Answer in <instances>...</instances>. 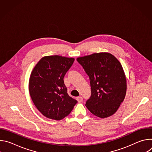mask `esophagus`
Returning a JSON list of instances; mask_svg holds the SVG:
<instances>
[{
  "label": "esophagus",
  "mask_w": 152,
  "mask_h": 152,
  "mask_svg": "<svg viewBox=\"0 0 152 152\" xmlns=\"http://www.w3.org/2000/svg\"><path fill=\"white\" fill-rule=\"evenodd\" d=\"M76 100H77V102H78L79 103H80V102H82L83 98H82L81 96H79V97H76Z\"/></svg>",
  "instance_id": "obj_1"
}]
</instances>
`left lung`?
<instances>
[{"mask_svg": "<svg viewBox=\"0 0 152 152\" xmlns=\"http://www.w3.org/2000/svg\"><path fill=\"white\" fill-rule=\"evenodd\" d=\"M77 61L90 81L91 94L86 102V107L100 118L113 115L126 93V79L120 62L108 53L78 58Z\"/></svg>", "mask_w": 152, "mask_h": 152, "instance_id": "obj_1", "label": "left lung"}]
</instances>
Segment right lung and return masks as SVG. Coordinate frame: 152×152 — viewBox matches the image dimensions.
Segmentation results:
<instances>
[{
	"label": "right lung",
	"mask_w": 152,
	"mask_h": 152,
	"mask_svg": "<svg viewBox=\"0 0 152 152\" xmlns=\"http://www.w3.org/2000/svg\"><path fill=\"white\" fill-rule=\"evenodd\" d=\"M74 58L58 55L41 58L33 69L29 79L31 99L38 111L47 118L60 120L67 116L77 101L67 93L64 77Z\"/></svg>",
	"instance_id": "right-lung-1"
}]
</instances>
